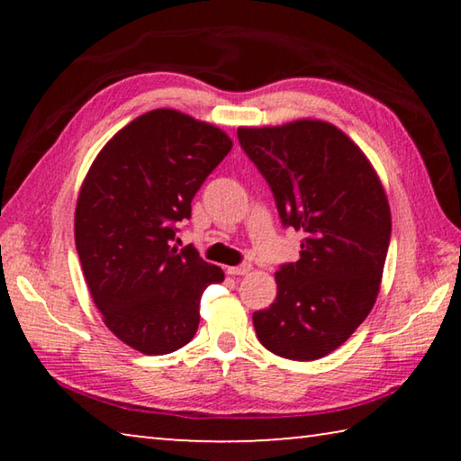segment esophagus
Here are the masks:
<instances>
[{
	"mask_svg": "<svg viewBox=\"0 0 461 461\" xmlns=\"http://www.w3.org/2000/svg\"><path fill=\"white\" fill-rule=\"evenodd\" d=\"M252 270V264H240V267H230L228 268V275H231V276H244V275H248V272Z\"/></svg>",
	"mask_w": 461,
	"mask_h": 461,
	"instance_id": "obj_1",
	"label": "esophagus"
}]
</instances>
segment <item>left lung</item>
Listing matches in <instances>:
<instances>
[{
	"label": "left lung",
	"instance_id": "1",
	"mask_svg": "<svg viewBox=\"0 0 461 461\" xmlns=\"http://www.w3.org/2000/svg\"><path fill=\"white\" fill-rule=\"evenodd\" d=\"M238 138L280 220L303 233L299 260L275 275V303L252 317L256 335L286 360H319L376 303L393 228L384 186L360 146L330 122L241 126Z\"/></svg>",
	"mask_w": 461,
	"mask_h": 461
}]
</instances>
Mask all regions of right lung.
Listing matches in <instances>:
<instances>
[{
    "label": "right lung",
    "mask_w": 461,
    "mask_h": 461,
    "mask_svg": "<svg viewBox=\"0 0 461 461\" xmlns=\"http://www.w3.org/2000/svg\"><path fill=\"white\" fill-rule=\"evenodd\" d=\"M231 146L213 123L152 109L101 148L81 185L75 246L91 299L107 330L146 356L186 346L203 291L223 280L220 267L170 241Z\"/></svg>",
    "instance_id": "right-lung-1"
}]
</instances>
